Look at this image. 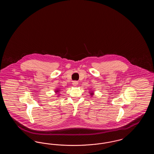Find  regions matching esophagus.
<instances>
[{
  "instance_id": "34e87169",
  "label": "esophagus",
  "mask_w": 154,
  "mask_h": 154,
  "mask_svg": "<svg viewBox=\"0 0 154 154\" xmlns=\"http://www.w3.org/2000/svg\"><path fill=\"white\" fill-rule=\"evenodd\" d=\"M73 85L74 86H77L78 85V81H73Z\"/></svg>"
}]
</instances>
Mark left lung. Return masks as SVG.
Wrapping results in <instances>:
<instances>
[{
	"mask_svg": "<svg viewBox=\"0 0 154 154\" xmlns=\"http://www.w3.org/2000/svg\"><path fill=\"white\" fill-rule=\"evenodd\" d=\"M90 94L92 96L94 95V92H90Z\"/></svg>",
	"mask_w": 154,
	"mask_h": 154,
	"instance_id": "1",
	"label": "left lung"
}]
</instances>
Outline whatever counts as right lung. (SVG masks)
Listing matches in <instances>:
<instances>
[{
    "instance_id": "1",
    "label": "right lung",
    "mask_w": 154,
    "mask_h": 154,
    "mask_svg": "<svg viewBox=\"0 0 154 154\" xmlns=\"http://www.w3.org/2000/svg\"><path fill=\"white\" fill-rule=\"evenodd\" d=\"M59 91H59V89H57V90H56V91H55V92H56V93L57 94V93H58V92H59Z\"/></svg>"
}]
</instances>
